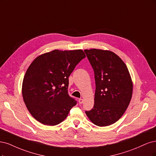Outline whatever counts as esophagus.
<instances>
[{
    "instance_id": "esophagus-1",
    "label": "esophagus",
    "mask_w": 156,
    "mask_h": 156,
    "mask_svg": "<svg viewBox=\"0 0 156 156\" xmlns=\"http://www.w3.org/2000/svg\"><path fill=\"white\" fill-rule=\"evenodd\" d=\"M83 99H82V98H80V99H78V102H79V104H82L83 103Z\"/></svg>"
}]
</instances>
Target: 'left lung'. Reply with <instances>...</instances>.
I'll list each match as a JSON object with an SVG mask.
<instances>
[{
    "label": "left lung",
    "mask_w": 156,
    "mask_h": 156,
    "mask_svg": "<svg viewBox=\"0 0 156 156\" xmlns=\"http://www.w3.org/2000/svg\"><path fill=\"white\" fill-rule=\"evenodd\" d=\"M84 52L93 69L96 85L94 107L85 113L94 124L107 126L116 122L128 107L133 91L131 76L114 52L95 48Z\"/></svg>",
    "instance_id": "1"
}]
</instances>
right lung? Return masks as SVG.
Segmentation results:
<instances>
[{
	"label": "right lung",
	"mask_w": 156,
	"mask_h": 156,
	"mask_svg": "<svg viewBox=\"0 0 156 156\" xmlns=\"http://www.w3.org/2000/svg\"><path fill=\"white\" fill-rule=\"evenodd\" d=\"M85 58L82 50H54L37 57L30 65L22 93L29 112L37 121L55 126L66 119L77 103L68 93L69 77Z\"/></svg>",
	"instance_id": "1"
}]
</instances>
